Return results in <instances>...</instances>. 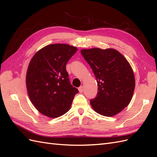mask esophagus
<instances>
[{"instance_id": "34e87169", "label": "esophagus", "mask_w": 157, "mask_h": 157, "mask_svg": "<svg viewBox=\"0 0 157 157\" xmlns=\"http://www.w3.org/2000/svg\"><path fill=\"white\" fill-rule=\"evenodd\" d=\"M78 90L80 92H84V87L82 86H80L79 88H78Z\"/></svg>"}]
</instances>
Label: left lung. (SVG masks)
Listing matches in <instances>:
<instances>
[{"label": "left lung", "mask_w": 157, "mask_h": 157, "mask_svg": "<svg viewBox=\"0 0 157 157\" xmlns=\"http://www.w3.org/2000/svg\"><path fill=\"white\" fill-rule=\"evenodd\" d=\"M80 52L97 80L98 94L90 105L99 115H116L128 105L134 94L135 77L131 65L113 48L82 49Z\"/></svg>", "instance_id": "obj_1"}]
</instances>
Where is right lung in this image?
<instances>
[{
	"mask_svg": "<svg viewBox=\"0 0 157 157\" xmlns=\"http://www.w3.org/2000/svg\"><path fill=\"white\" fill-rule=\"evenodd\" d=\"M77 51L66 44L44 46L33 56L26 75L27 93L42 115L57 118L71 108L77 88L69 82L66 64Z\"/></svg>",
	"mask_w": 157,
	"mask_h": 157,
	"instance_id": "obj_1",
	"label": "right lung"
}]
</instances>
